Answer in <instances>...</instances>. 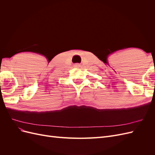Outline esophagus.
Masks as SVG:
<instances>
[{
	"label": "esophagus",
	"instance_id": "esophagus-1",
	"mask_svg": "<svg viewBox=\"0 0 155 155\" xmlns=\"http://www.w3.org/2000/svg\"><path fill=\"white\" fill-rule=\"evenodd\" d=\"M74 67H76V68H79V67H80V65H79V64H76L74 65Z\"/></svg>",
	"mask_w": 155,
	"mask_h": 155
}]
</instances>
